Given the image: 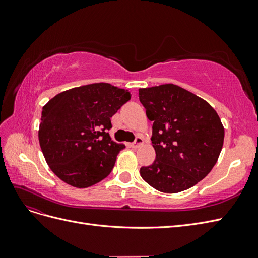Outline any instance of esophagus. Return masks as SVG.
<instances>
[{"label": "esophagus", "instance_id": "34e87169", "mask_svg": "<svg viewBox=\"0 0 258 258\" xmlns=\"http://www.w3.org/2000/svg\"><path fill=\"white\" fill-rule=\"evenodd\" d=\"M142 144H143V139L141 137H137L136 140H135V142L131 143V147L138 148L139 146H141Z\"/></svg>", "mask_w": 258, "mask_h": 258}]
</instances>
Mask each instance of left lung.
I'll list each match as a JSON object with an SVG mask.
<instances>
[{
	"label": "left lung",
	"instance_id": "left-lung-1",
	"mask_svg": "<svg viewBox=\"0 0 258 258\" xmlns=\"http://www.w3.org/2000/svg\"><path fill=\"white\" fill-rule=\"evenodd\" d=\"M153 121L156 159L140 169L144 181L161 192L190 188L213 169L224 143V127L207 101L173 84L139 89Z\"/></svg>",
	"mask_w": 258,
	"mask_h": 258
}]
</instances>
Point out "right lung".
<instances>
[{"instance_id":"add662e5","label":"right lung","mask_w":258,"mask_h":258,"mask_svg":"<svg viewBox=\"0 0 258 258\" xmlns=\"http://www.w3.org/2000/svg\"><path fill=\"white\" fill-rule=\"evenodd\" d=\"M130 98L126 89L96 83L58 93L43 106L38 141L61 181L86 188L111 173L124 148L108 135L111 117Z\"/></svg>"}]
</instances>
